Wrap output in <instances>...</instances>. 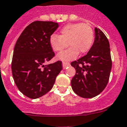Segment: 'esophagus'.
I'll use <instances>...</instances> for the list:
<instances>
[{"label":"esophagus","instance_id":"34e87169","mask_svg":"<svg viewBox=\"0 0 127 127\" xmlns=\"http://www.w3.org/2000/svg\"><path fill=\"white\" fill-rule=\"evenodd\" d=\"M62 65H63V68L65 69L67 67L69 66V65H70V64H69V62H63Z\"/></svg>","mask_w":127,"mask_h":127}]
</instances>
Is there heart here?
Listing matches in <instances>:
<instances>
[{
    "instance_id": "b5f03b06",
    "label": "heart",
    "mask_w": 127,
    "mask_h": 127,
    "mask_svg": "<svg viewBox=\"0 0 127 127\" xmlns=\"http://www.w3.org/2000/svg\"><path fill=\"white\" fill-rule=\"evenodd\" d=\"M94 32L91 26L83 23L69 24L60 30L59 36L52 35L50 38V44L54 52H61L67 47L68 49L58 55L63 61L71 60L79 52H87L93 45Z\"/></svg>"
}]
</instances>
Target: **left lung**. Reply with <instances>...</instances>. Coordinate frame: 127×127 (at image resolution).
I'll list each match as a JSON object with an SVG mask.
<instances>
[{"label": "left lung", "instance_id": "obj_1", "mask_svg": "<svg viewBox=\"0 0 127 127\" xmlns=\"http://www.w3.org/2000/svg\"><path fill=\"white\" fill-rule=\"evenodd\" d=\"M95 40L87 54L71 63L75 75L71 84L75 93L92 98L103 91L109 79L112 61L109 42L104 33L95 28Z\"/></svg>", "mask_w": 127, "mask_h": 127}]
</instances>
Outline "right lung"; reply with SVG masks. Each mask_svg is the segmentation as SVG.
<instances>
[{
    "label": "right lung",
    "mask_w": 127,
    "mask_h": 127,
    "mask_svg": "<svg viewBox=\"0 0 127 127\" xmlns=\"http://www.w3.org/2000/svg\"><path fill=\"white\" fill-rule=\"evenodd\" d=\"M50 21H35L26 27L16 41L12 60V73L18 89L31 99L46 94L62 69V62L44 65L55 56L50 38L58 28Z\"/></svg>",
    "instance_id": "obj_1"
}]
</instances>
